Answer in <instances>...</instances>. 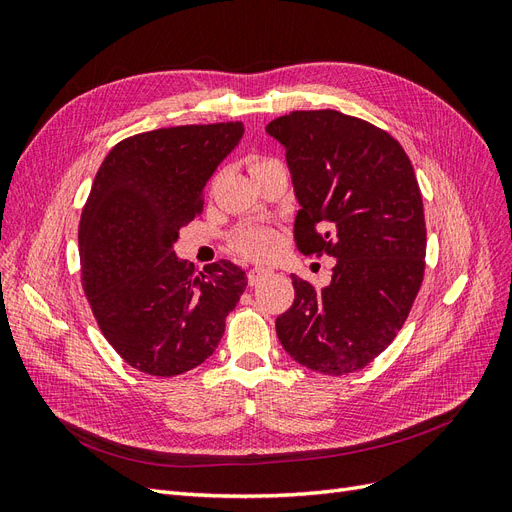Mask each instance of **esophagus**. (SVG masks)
Wrapping results in <instances>:
<instances>
[{
  "mask_svg": "<svg viewBox=\"0 0 512 512\" xmlns=\"http://www.w3.org/2000/svg\"><path fill=\"white\" fill-rule=\"evenodd\" d=\"M269 273H271L269 269H262V267L250 269V271H247V284H250V286H258L262 280H265V277H267Z\"/></svg>",
  "mask_w": 512,
  "mask_h": 512,
  "instance_id": "1",
  "label": "esophagus"
}]
</instances>
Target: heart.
<instances>
[{
  "mask_svg": "<svg viewBox=\"0 0 512 512\" xmlns=\"http://www.w3.org/2000/svg\"><path fill=\"white\" fill-rule=\"evenodd\" d=\"M262 162H267V160H258V162H254V166H258ZM235 250L247 258L265 260L277 250V235L269 226H247L237 232Z\"/></svg>",
  "mask_w": 512,
  "mask_h": 512,
  "instance_id": "heart-1",
  "label": "heart"
}]
</instances>
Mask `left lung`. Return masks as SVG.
I'll use <instances>...</instances> for the list:
<instances>
[{
    "label": "left lung",
    "mask_w": 512,
    "mask_h": 512,
    "mask_svg": "<svg viewBox=\"0 0 512 512\" xmlns=\"http://www.w3.org/2000/svg\"><path fill=\"white\" fill-rule=\"evenodd\" d=\"M267 134L286 149L294 239L337 262L331 284L292 275L294 303L275 331L294 361L327 376L363 369L406 322L425 271L423 198L391 134L337 111H294Z\"/></svg>",
    "instance_id": "8db88e82"
}]
</instances>
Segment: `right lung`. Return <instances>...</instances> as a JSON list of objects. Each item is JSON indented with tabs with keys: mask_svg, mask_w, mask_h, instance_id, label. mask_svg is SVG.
<instances>
[{
	"mask_svg": "<svg viewBox=\"0 0 512 512\" xmlns=\"http://www.w3.org/2000/svg\"><path fill=\"white\" fill-rule=\"evenodd\" d=\"M243 132L235 121L130 136L91 185L79 226L83 290L108 344L143 374L179 376L209 359L247 286L228 260L196 273L173 250Z\"/></svg>",
	"mask_w": 512,
	"mask_h": 512,
	"instance_id": "obj_1",
	"label": "right lung"
}]
</instances>
